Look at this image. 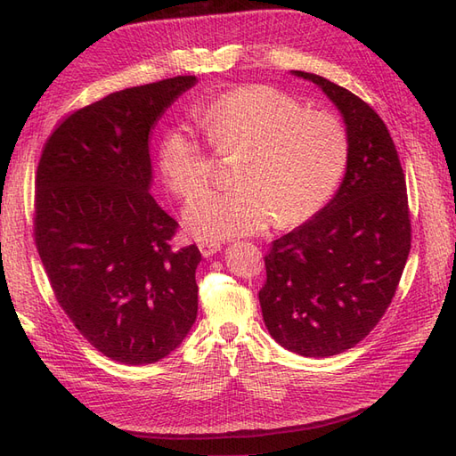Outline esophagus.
I'll list each match as a JSON object with an SVG mask.
<instances>
[{"label": "esophagus", "instance_id": "esophagus-1", "mask_svg": "<svg viewBox=\"0 0 456 456\" xmlns=\"http://www.w3.org/2000/svg\"><path fill=\"white\" fill-rule=\"evenodd\" d=\"M198 248H200L204 258H209V256H214L221 250V244L214 242V240H200L198 242Z\"/></svg>", "mask_w": 456, "mask_h": 456}]
</instances>
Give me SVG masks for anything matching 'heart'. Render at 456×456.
Wrapping results in <instances>:
<instances>
[{"label":"heart","mask_w":456,"mask_h":456,"mask_svg":"<svg viewBox=\"0 0 456 456\" xmlns=\"http://www.w3.org/2000/svg\"><path fill=\"white\" fill-rule=\"evenodd\" d=\"M219 154L240 151L235 189L204 191L212 154L189 125L161 136L163 181L183 198L184 225L200 240L248 237L275 219L297 227L316 216L339 189L350 158V138L335 113L306 110L297 96L267 85H248L214 98L200 113Z\"/></svg>","instance_id":"heart-1"}]
</instances>
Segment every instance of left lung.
<instances>
[{"label": "left lung", "mask_w": 456, "mask_h": 456, "mask_svg": "<svg viewBox=\"0 0 456 456\" xmlns=\"http://www.w3.org/2000/svg\"><path fill=\"white\" fill-rule=\"evenodd\" d=\"M339 110L350 158L335 196L265 254L258 298L265 328L290 353L341 354L376 328L391 305L411 252L404 173L387 126L353 92L314 73Z\"/></svg>", "instance_id": "1"}]
</instances>
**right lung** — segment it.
<instances>
[{
    "instance_id": "add662e5",
    "label": "right lung",
    "mask_w": 456,
    "mask_h": 456,
    "mask_svg": "<svg viewBox=\"0 0 456 456\" xmlns=\"http://www.w3.org/2000/svg\"><path fill=\"white\" fill-rule=\"evenodd\" d=\"M198 83L173 77L125 88L69 115L44 146L34 237L57 302L103 356L154 364L198 312L196 244L150 194V133Z\"/></svg>"
}]
</instances>
